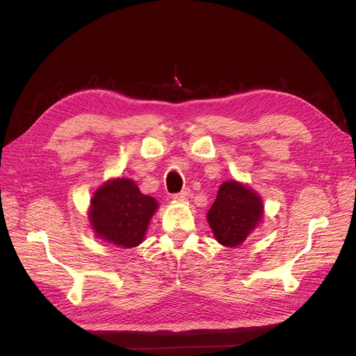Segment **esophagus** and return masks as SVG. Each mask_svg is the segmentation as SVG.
Here are the masks:
<instances>
[{"instance_id": "esophagus-1", "label": "esophagus", "mask_w": 356, "mask_h": 356, "mask_svg": "<svg viewBox=\"0 0 356 356\" xmlns=\"http://www.w3.org/2000/svg\"><path fill=\"white\" fill-rule=\"evenodd\" d=\"M189 195H191V191L189 189H184L180 193H175L173 199H176V200H186V199L189 197Z\"/></svg>"}]
</instances>
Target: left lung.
I'll return each mask as SVG.
<instances>
[{
  "label": "left lung",
  "mask_w": 356,
  "mask_h": 356,
  "mask_svg": "<svg viewBox=\"0 0 356 356\" xmlns=\"http://www.w3.org/2000/svg\"><path fill=\"white\" fill-rule=\"evenodd\" d=\"M263 215L261 197L248 186L231 180L220 184L207 218L219 244L235 248L258 227Z\"/></svg>",
  "instance_id": "1"
}]
</instances>
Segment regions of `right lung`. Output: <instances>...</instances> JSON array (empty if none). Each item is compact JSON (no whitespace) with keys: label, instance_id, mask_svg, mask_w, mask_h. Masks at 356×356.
<instances>
[{"label":"right lung","instance_id":"1","mask_svg":"<svg viewBox=\"0 0 356 356\" xmlns=\"http://www.w3.org/2000/svg\"><path fill=\"white\" fill-rule=\"evenodd\" d=\"M159 203L129 179L109 180L90 199L89 222L105 242L122 248L141 244Z\"/></svg>","mask_w":356,"mask_h":356}]
</instances>
